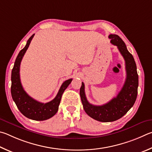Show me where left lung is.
Listing matches in <instances>:
<instances>
[{
    "label": "left lung",
    "mask_w": 152,
    "mask_h": 152,
    "mask_svg": "<svg viewBox=\"0 0 152 152\" xmlns=\"http://www.w3.org/2000/svg\"><path fill=\"white\" fill-rule=\"evenodd\" d=\"M111 43L118 47L126 62V79L123 87L115 97L102 105H94L87 101L85 93V85L82 82L80 96L86 113L95 120L111 122L122 118L135 103L137 95L138 75L134 57L127 50L126 45L117 34H110Z\"/></svg>",
    "instance_id": "8db88e82"
}]
</instances>
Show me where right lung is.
Segmentation results:
<instances>
[{"mask_svg": "<svg viewBox=\"0 0 152 152\" xmlns=\"http://www.w3.org/2000/svg\"><path fill=\"white\" fill-rule=\"evenodd\" d=\"M34 35V34L28 39L25 47L19 52L16 58L11 73L12 83L10 90L12 99L23 115L33 120L43 121L52 118L57 112L62 95L66 87L71 83L72 79H69L63 82L56 97L52 101L46 103L37 102L26 94L21 85L20 65L23 56L27 50Z\"/></svg>", "mask_w": 152, "mask_h": 152, "instance_id": "obj_1", "label": "right lung"}]
</instances>
